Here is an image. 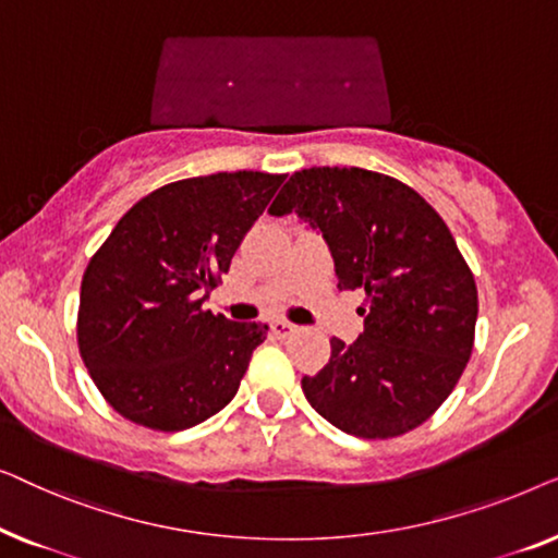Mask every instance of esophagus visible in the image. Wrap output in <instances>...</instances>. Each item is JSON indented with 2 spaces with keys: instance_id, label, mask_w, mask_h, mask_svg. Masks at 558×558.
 <instances>
[{
  "instance_id": "1",
  "label": "esophagus",
  "mask_w": 558,
  "mask_h": 558,
  "mask_svg": "<svg viewBox=\"0 0 558 558\" xmlns=\"http://www.w3.org/2000/svg\"><path fill=\"white\" fill-rule=\"evenodd\" d=\"M269 327H271V335H277V338H289V335L296 330V327L292 323H287V319H274Z\"/></svg>"
}]
</instances>
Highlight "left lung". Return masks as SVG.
I'll list each match as a JSON object with an SVG mask.
<instances>
[{"label": "left lung", "instance_id": "1", "mask_svg": "<svg viewBox=\"0 0 558 558\" xmlns=\"http://www.w3.org/2000/svg\"><path fill=\"white\" fill-rule=\"evenodd\" d=\"M271 216L296 213L323 233L340 289H363V335L332 338L302 391L319 416L363 439L424 424L472 355L477 287L439 213L416 190L361 167L294 172Z\"/></svg>", "mask_w": 558, "mask_h": 558}]
</instances>
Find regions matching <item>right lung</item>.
I'll list each match as a JSON object with an SVG mask.
<instances>
[{
  "mask_svg": "<svg viewBox=\"0 0 558 558\" xmlns=\"http://www.w3.org/2000/svg\"><path fill=\"white\" fill-rule=\"evenodd\" d=\"M284 174L216 172L155 190L124 213L81 281L78 348L129 422L182 432L239 391L266 325L203 310Z\"/></svg>",
  "mask_w": 558,
  "mask_h": 558,
  "instance_id": "1",
  "label": "right lung"
}]
</instances>
